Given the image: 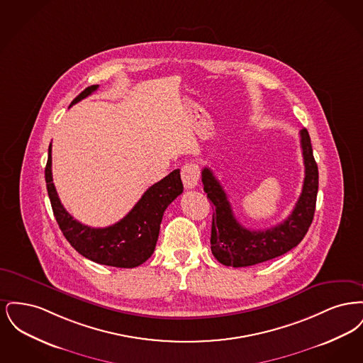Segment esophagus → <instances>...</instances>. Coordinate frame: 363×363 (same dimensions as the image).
I'll use <instances>...</instances> for the list:
<instances>
[{
  "label": "esophagus",
  "instance_id": "esophagus-1",
  "mask_svg": "<svg viewBox=\"0 0 363 363\" xmlns=\"http://www.w3.org/2000/svg\"><path fill=\"white\" fill-rule=\"evenodd\" d=\"M181 178L186 189H194L200 179V170L196 163H186L181 169Z\"/></svg>",
  "mask_w": 363,
  "mask_h": 363
}]
</instances>
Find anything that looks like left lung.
Listing matches in <instances>:
<instances>
[{
  "mask_svg": "<svg viewBox=\"0 0 363 363\" xmlns=\"http://www.w3.org/2000/svg\"><path fill=\"white\" fill-rule=\"evenodd\" d=\"M301 148L305 164V179L293 212L281 223L267 230H249L237 220L223 186L204 167L201 181L204 191L213 204L211 228V250L213 257L227 267H250L277 259L295 247L306 235L315 211L318 190V167L313 156L311 136L301 130Z\"/></svg>",
  "mask_w": 363,
  "mask_h": 363,
  "instance_id": "obj_1",
  "label": "left lung"
}]
</instances>
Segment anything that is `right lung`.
I'll use <instances>...</instances> for the list:
<instances>
[{"mask_svg": "<svg viewBox=\"0 0 363 363\" xmlns=\"http://www.w3.org/2000/svg\"><path fill=\"white\" fill-rule=\"evenodd\" d=\"M98 86L86 88L70 106L91 95ZM45 178L55 220L70 245L86 259L117 268H135L152 256L163 213L184 191L181 174L177 169L148 188L120 222L104 228H94L73 219L58 199L52 184V144Z\"/></svg>", "mask_w": 363, "mask_h": 363, "instance_id": "right-lung-1", "label": "right lung"}]
</instances>
